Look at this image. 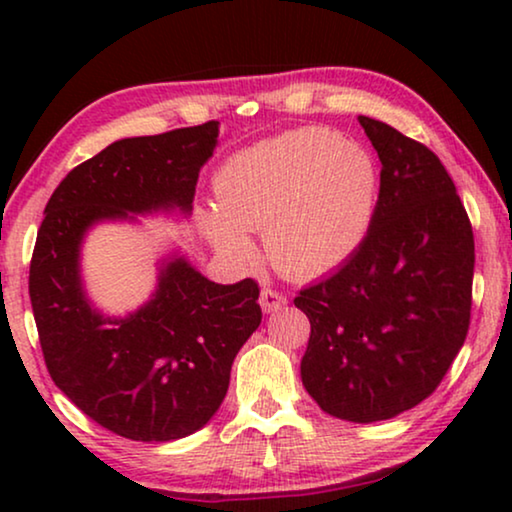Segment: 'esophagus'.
<instances>
[{
    "instance_id": "34e87169",
    "label": "esophagus",
    "mask_w": 512,
    "mask_h": 512,
    "mask_svg": "<svg viewBox=\"0 0 512 512\" xmlns=\"http://www.w3.org/2000/svg\"><path fill=\"white\" fill-rule=\"evenodd\" d=\"M258 303H261L263 312H277L282 310L286 305V296H282L277 289H270V286H263L261 289V298H258Z\"/></svg>"
}]
</instances>
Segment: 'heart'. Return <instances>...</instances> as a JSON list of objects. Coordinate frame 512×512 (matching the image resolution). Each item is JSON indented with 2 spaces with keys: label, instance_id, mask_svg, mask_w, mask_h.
Masks as SVG:
<instances>
[{
  "label": "heart",
  "instance_id": "heart-1",
  "mask_svg": "<svg viewBox=\"0 0 512 512\" xmlns=\"http://www.w3.org/2000/svg\"><path fill=\"white\" fill-rule=\"evenodd\" d=\"M216 209L200 226L226 256H251L247 233L291 277L326 275L352 258L373 226L380 172L359 144L324 128H300L254 144L216 174Z\"/></svg>",
  "mask_w": 512,
  "mask_h": 512
}]
</instances>
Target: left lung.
<instances>
[{
	"label": "left lung",
	"mask_w": 512,
	"mask_h": 512,
	"mask_svg": "<svg viewBox=\"0 0 512 512\" xmlns=\"http://www.w3.org/2000/svg\"><path fill=\"white\" fill-rule=\"evenodd\" d=\"M380 156L375 219L359 251L293 300L312 333L300 377L345 422L391 419L429 398L471 324L475 244L436 153L359 116Z\"/></svg>",
	"instance_id": "1"
}]
</instances>
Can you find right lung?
I'll return each instance as SVG.
<instances>
[{
    "label": "right lung",
    "mask_w": 512,
    "mask_h": 512,
    "mask_svg": "<svg viewBox=\"0 0 512 512\" xmlns=\"http://www.w3.org/2000/svg\"><path fill=\"white\" fill-rule=\"evenodd\" d=\"M219 121L118 139L55 188L30 263L41 352L58 389L118 436L167 443L202 429L226 398L230 368L261 324L258 284H214L184 256L163 258L149 303L104 317L81 282L95 223L193 209Z\"/></svg>",
    "instance_id": "1"
}]
</instances>
